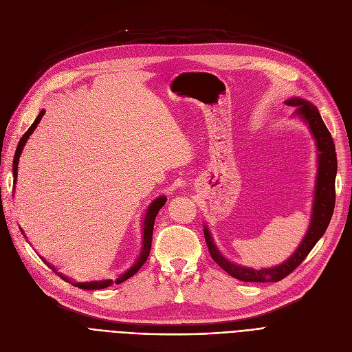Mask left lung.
I'll return each instance as SVG.
<instances>
[{"mask_svg":"<svg viewBox=\"0 0 352 352\" xmlns=\"http://www.w3.org/2000/svg\"><path fill=\"white\" fill-rule=\"evenodd\" d=\"M287 104L297 107L295 114L302 117L305 122H308L314 137H316L317 146L320 151L316 201H314L311 226L308 228L307 235L301 241L298 250L295 251L284 264L278 267L264 268V270L239 267L226 260L224 255L217 250L215 244L212 243V238L208 228L204 227L206 243L208 245V251L212 256V260L226 272L234 276V278L245 281V283H276V281L284 280L287 275H289L305 260L307 255L314 248V245H316L318 243V239L324 235L336 207L337 153H336L334 140H332L331 133L328 131V128L324 124L320 116V111L316 105H312L311 102L304 101L301 98H292L287 101Z\"/></svg>","mask_w":352,"mask_h":352,"instance_id":"1","label":"left lung"}]
</instances>
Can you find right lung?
<instances>
[{
    "mask_svg": "<svg viewBox=\"0 0 352 352\" xmlns=\"http://www.w3.org/2000/svg\"><path fill=\"white\" fill-rule=\"evenodd\" d=\"M45 111L41 109V113L38 114V117L35 118V121L32 122V125L27 129V133L21 137L20 142H18V146H16V151H15V155H14V161H12V174H14V182L16 181V170H18V161H20V155L23 153V148L27 142V140L30 138V135L34 133V129L36 128V125H38V122L41 121L43 116H44ZM166 198L164 195H161L160 198H157L153 204L148 207V211H146V215H145V219H144V236H142V250H141V254L138 256L137 263L129 268L128 271H125L121 276H118V278L116 280V284H121L124 283L125 280H128L129 276H133L135 272H138V270L145 264L148 255H150V251H151V241H153V231H154V221H155V217L158 214V211L164 207ZM45 263V261H44ZM50 268H52V271H55L54 267H51L48 263H45ZM57 272V271H55ZM61 278H64L65 281L71 283L67 276H63L61 274H58ZM72 285H76L78 288H82V289H102V288H107L109 287L111 284H113V281L111 280H104V281H91V283H71Z\"/></svg>",
    "mask_w": 352,
    "mask_h": 352,
    "instance_id": "1",
    "label": "right lung"
}]
</instances>
